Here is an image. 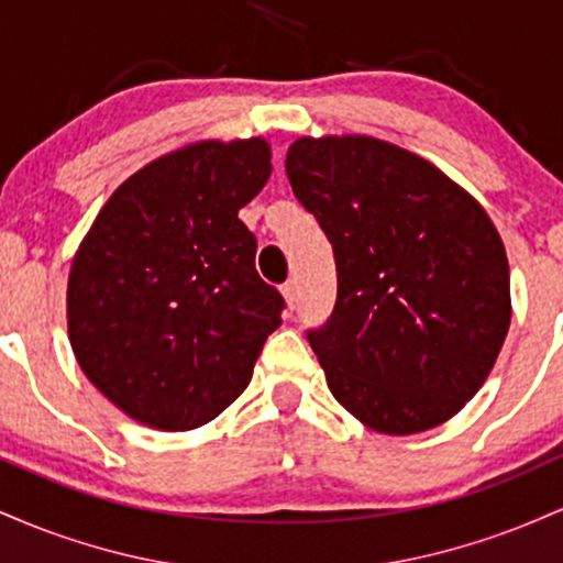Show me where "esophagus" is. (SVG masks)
Masks as SVG:
<instances>
[{
	"label": "esophagus",
	"mask_w": 563,
	"mask_h": 563,
	"mask_svg": "<svg viewBox=\"0 0 563 563\" xmlns=\"http://www.w3.org/2000/svg\"><path fill=\"white\" fill-rule=\"evenodd\" d=\"M283 296H286L288 309H296V301H299V290H296V280H288L286 286H283Z\"/></svg>",
	"instance_id": "esophagus-1"
}]
</instances>
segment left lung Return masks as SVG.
Listing matches in <instances>:
<instances>
[{"label": "left lung", "instance_id": "obj_1", "mask_svg": "<svg viewBox=\"0 0 563 563\" xmlns=\"http://www.w3.org/2000/svg\"><path fill=\"white\" fill-rule=\"evenodd\" d=\"M286 172L333 245L335 307L307 331L333 397L384 434L444 423L508 333V260L487 211L429 161L373 137H301Z\"/></svg>", "mask_w": 563, "mask_h": 563}]
</instances>
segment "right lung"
<instances>
[{
    "instance_id": "add662e5",
    "label": "right lung",
    "mask_w": 563,
    "mask_h": 563,
    "mask_svg": "<svg viewBox=\"0 0 563 563\" xmlns=\"http://www.w3.org/2000/svg\"><path fill=\"white\" fill-rule=\"evenodd\" d=\"M269 172L260 137L183 147L132 174L76 251L70 346L134 421L198 429L249 386L286 309L256 273V238L238 219Z\"/></svg>"
}]
</instances>
